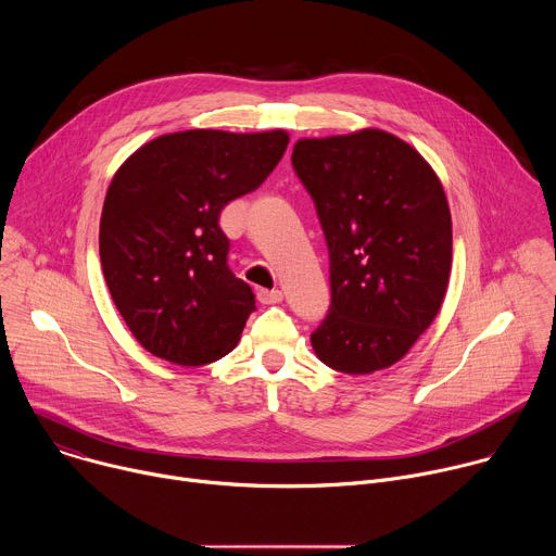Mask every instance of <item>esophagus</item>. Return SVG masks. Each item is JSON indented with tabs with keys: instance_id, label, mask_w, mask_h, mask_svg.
<instances>
[{
	"instance_id": "1",
	"label": "esophagus",
	"mask_w": 556,
	"mask_h": 556,
	"mask_svg": "<svg viewBox=\"0 0 556 556\" xmlns=\"http://www.w3.org/2000/svg\"><path fill=\"white\" fill-rule=\"evenodd\" d=\"M257 299L262 303H266V305H275V303H281L283 292L281 290H266V288H262V290H257Z\"/></svg>"
}]
</instances>
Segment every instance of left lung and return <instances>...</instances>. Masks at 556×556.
<instances>
[{
  "instance_id": "1",
  "label": "left lung",
  "mask_w": 556,
  "mask_h": 556,
  "mask_svg": "<svg viewBox=\"0 0 556 556\" xmlns=\"http://www.w3.org/2000/svg\"><path fill=\"white\" fill-rule=\"evenodd\" d=\"M292 167L319 215L332 301L309 339L321 363L371 374L431 326L451 273V213L425 157L380 129L303 138Z\"/></svg>"
}]
</instances>
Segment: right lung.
<instances>
[{"label":"right lung","mask_w":556,"mask_h":556,"mask_svg":"<svg viewBox=\"0 0 556 556\" xmlns=\"http://www.w3.org/2000/svg\"><path fill=\"white\" fill-rule=\"evenodd\" d=\"M288 134L189 129L142 144L116 172L99 251L110 294L136 341L176 365L228 354L255 309L228 268L222 208L279 165Z\"/></svg>","instance_id":"1"}]
</instances>
